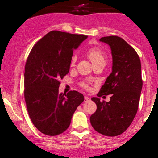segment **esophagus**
<instances>
[{
  "label": "esophagus",
  "mask_w": 158,
  "mask_h": 158,
  "mask_svg": "<svg viewBox=\"0 0 158 158\" xmlns=\"http://www.w3.org/2000/svg\"><path fill=\"white\" fill-rule=\"evenodd\" d=\"M89 101H90V98H89L88 96L84 97V102H89Z\"/></svg>",
  "instance_id": "obj_1"
}]
</instances>
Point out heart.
<instances>
[{
	"mask_svg": "<svg viewBox=\"0 0 158 158\" xmlns=\"http://www.w3.org/2000/svg\"><path fill=\"white\" fill-rule=\"evenodd\" d=\"M87 56L89 58V60H91V62L93 63V64L95 65L96 64L101 63H105L106 61V56L105 53L104 52V51L102 48L98 47H93L91 48L90 49H89L87 51ZM76 60H77V57L76 56H73L71 60V65H74L75 64ZM83 86L84 87H88L87 84L83 83Z\"/></svg>",
	"mask_w": 158,
	"mask_h": 158,
	"instance_id": "b5f03b06",
	"label": "heart"
}]
</instances>
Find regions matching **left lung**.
I'll use <instances>...</instances> for the list:
<instances>
[{"mask_svg":"<svg viewBox=\"0 0 158 158\" xmlns=\"http://www.w3.org/2000/svg\"><path fill=\"white\" fill-rule=\"evenodd\" d=\"M100 41L110 47L113 66L97 95L111 94L112 96L108 102L92 98L97 110L90 116V122L97 132L116 136L127 130L137 112L143 87L141 63L136 51L123 39L110 36Z\"/></svg>","mask_w":158,"mask_h":158,"instance_id":"8db88e82","label":"left lung"}]
</instances>
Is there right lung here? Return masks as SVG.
I'll return each instance as SVG.
<instances>
[{
  "mask_svg": "<svg viewBox=\"0 0 158 158\" xmlns=\"http://www.w3.org/2000/svg\"><path fill=\"white\" fill-rule=\"evenodd\" d=\"M87 36L53 31L33 46L24 70V98L35 127L48 136L62 134L84 101L77 91L59 93L60 80L69 72L73 51Z\"/></svg>",
  "mask_w": 158,
  "mask_h": 158,
  "instance_id": "add662e5",
  "label": "right lung"
}]
</instances>
